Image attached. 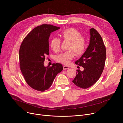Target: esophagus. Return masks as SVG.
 Listing matches in <instances>:
<instances>
[{
  "instance_id": "obj_1",
  "label": "esophagus",
  "mask_w": 123,
  "mask_h": 123,
  "mask_svg": "<svg viewBox=\"0 0 123 123\" xmlns=\"http://www.w3.org/2000/svg\"><path fill=\"white\" fill-rule=\"evenodd\" d=\"M69 69V66H63V69L64 70H66V69Z\"/></svg>"
}]
</instances>
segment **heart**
<instances>
[{"instance_id":"1","label":"heart","mask_w":123,"mask_h":123,"mask_svg":"<svg viewBox=\"0 0 123 123\" xmlns=\"http://www.w3.org/2000/svg\"><path fill=\"white\" fill-rule=\"evenodd\" d=\"M59 36L63 40L70 41L68 49L71 50L57 56L56 61L67 65L74 56V51L78 56L84 53L86 48V41L85 38L81 36L80 32L74 28H69L63 30L59 34ZM60 44L61 41L59 38H53L50 42V46L53 51L58 52L60 50Z\"/></svg>"}]
</instances>
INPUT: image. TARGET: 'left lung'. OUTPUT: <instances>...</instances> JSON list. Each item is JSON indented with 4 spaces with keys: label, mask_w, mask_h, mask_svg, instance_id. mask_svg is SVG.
Listing matches in <instances>:
<instances>
[{
    "label": "left lung",
    "mask_w": 123,
    "mask_h": 123,
    "mask_svg": "<svg viewBox=\"0 0 123 123\" xmlns=\"http://www.w3.org/2000/svg\"><path fill=\"white\" fill-rule=\"evenodd\" d=\"M90 34L88 47L80 59L75 62L76 64L84 69L77 70L76 77L72 81L75 85L83 89L92 86L99 80L104 70L106 58V47L98 32L91 28Z\"/></svg>",
    "instance_id": "8db88e82"
}]
</instances>
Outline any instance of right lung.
I'll use <instances>...</instances> for the list:
<instances>
[{
	"mask_svg": "<svg viewBox=\"0 0 123 123\" xmlns=\"http://www.w3.org/2000/svg\"><path fill=\"white\" fill-rule=\"evenodd\" d=\"M60 27L42 24L32 30L23 39L19 52L20 68L32 88L44 91L52 85L56 75L63 70L61 64L44 66L45 57L49 54V38L51 32Z\"/></svg>",
	"mask_w": 123,
	"mask_h": 123,
	"instance_id": "obj_1",
	"label": "right lung"
}]
</instances>
